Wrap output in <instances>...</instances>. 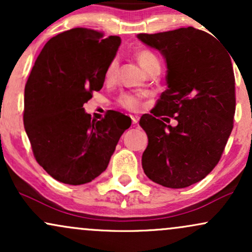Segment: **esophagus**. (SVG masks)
Instances as JSON below:
<instances>
[{
	"instance_id": "obj_1",
	"label": "esophagus",
	"mask_w": 252,
	"mask_h": 252,
	"mask_svg": "<svg viewBox=\"0 0 252 252\" xmlns=\"http://www.w3.org/2000/svg\"><path fill=\"white\" fill-rule=\"evenodd\" d=\"M130 117H131L132 124H137L138 123V120H140V117H138V116H130Z\"/></svg>"
}]
</instances>
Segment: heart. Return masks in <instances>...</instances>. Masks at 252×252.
Returning <instances> with one entry per match:
<instances>
[{"label":"heart","mask_w":252,"mask_h":252,"mask_svg":"<svg viewBox=\"0 0 252 252\" xmlns=\"http://www.w3.org/2000/svg\"><path fill=\"white\" fill-rule=\"evenodd\" d=\"M136 58H137L138 63H140L141 67H142L144 71H147L148 68H150L154 65H160L158 57L149 51H140L137 54H136ZM117 68H118V62L116 59H114L109 63L108 68H106V73H105L106 79L108 80L114 79L117 73ZM142 97L143 94H121L120 98H118V104H120L121 106H123L124 109L130 110V111H135V110H137L141 106Z\"/></svg>","instance_id":"obj_1"}]
</instances>
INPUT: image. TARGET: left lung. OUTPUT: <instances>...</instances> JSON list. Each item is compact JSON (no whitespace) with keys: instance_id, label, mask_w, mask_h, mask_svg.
<instances>
[{"instance_id":"left-lung-1","label":"left lung","mask_w":252,"mask_h":252,"mask_svg":"<svg viewBox=\"0 0 252 252\" xmlns=\"http://www.w3.org/2000/svg\"><path fill=\"white\" fill-rule=\"evenodd\" d=\"M167 65V90L140 126L148 136L142 167L152 181L169 189L199 182L216 167L233 128L235 74L230 52L193 27L137 34ZM178 121L167 126L156 116Z\"/></svg>"}]
</instances>
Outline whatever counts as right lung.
I'll return each mask as SVG.
<instances>
[{"mask_svg": "<svg viewBox=\"0 0 252 252\" xmlns=\"http://www.w3.org/2000/svg\"><path fill=\"white\" fill-rule=\"evenodd\" d=\"M121 37L73 28L52 37L25 88V129L37 163L52 178L83 185L108 167L130 117L109 110L92 120L83 105L99 91Z\"/></svg>", "mask_w": 252, "mask_h": 252, "instance_id": "add662e5", "label": "right lung"}]
</instances>
